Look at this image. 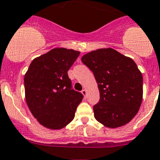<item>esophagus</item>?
I'll return each mask as SVG.
<instances>
[{
    "label": "esophagus",
    "instance_id": "1",
    "mask_svg": "<svg viewBox=\"0 0 160 160\" xmlns=\"http://www.w3.org/2000/svg\"><path fill=\"white\" fill-rule=\"evenodd\" d=\"M81 92H82V94L84 95V98H86V95H87V90H86V89H83V90L81 91Z\"/></svg>",
    "mask_w": 160,
    "mask_h": 160
}]
</instances>
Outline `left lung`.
<instances>
[{
  "instance_id": "8db88e82",
  "label": "left lung",
  "mask_w": 160,
  "mask_h": 160,
  "mask_svg": "<svg viewBox=\"0 0 160 160\" xmlns=\"http://www.w3.org/2000/svg\"><path fill=\"white\" fill-rule=\"evenodd\" d=\"M81 61L94 75L100 92L93 107L95 119L111 128L131 121L143 94L142 75L135 62L111 48L91 51Z\"/></svg>"
}]
</instances>
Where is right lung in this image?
<instances>
[{
  "label": "right lung",
  "instance_id": "add662e5",
  "mask_svg": "<svg viewBox=\"0 0 160 160\" xmlns=\"http://www.w3.org/2000/svg\"><path fill=\"white\" fill-rule=\"evenodd\" d=\"M79 51L55 48L36 58L24 76L28 108L41 125L61 129L72 121L83 94L72 89L68 72Z\"/></svg>",
  "mask_w": 160,
  "mask_h": 160
}]
</instances>
